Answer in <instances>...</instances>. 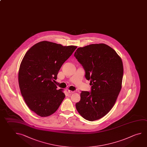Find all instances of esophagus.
<instances>
[{
  "instance_id": "34e87169",
  "label": "esophagus",
  "mask_w": 147,
  "mask_h": 147,
  "mask_svg": "<svg viewBox=\"0 0 147 147\" xmlns=\"http://www.w3.org/2000/svg\"><path fill=\"white\" fill-rule=\"evenodd\" d=\"M68 92L69 93H73L75 92V91H71V90H68Z\"/></svg>"
}]
</instances>
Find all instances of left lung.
<instances>
[{"label": "left lung", "mask_w": 147, "mask_h": 147, "mask_svg": "<svg viewBox=\"0 0 147 147\" xmlns=\"http://www.w3.org/2000/svg\"><path fill=\"white\" fill-rule=\"evenodd\" d=\"M74 56L82 65L85 77L90 80L91 92L82 91L76 104L84 118L93 121L109 113L116 103L122 88L123 66L116 51L103 43L79 47Z\"/></svg>", "instance_id": "8db88e82"}]
</instances>
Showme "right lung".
<instances>
[{"label":"right lung","instance_id":"1","mask_svg":"<svg viewBox=\"0 0 147 147\" xmlns=\"http://www.w3.org/2000/svg\"><path fill=\"white\" fill-rule=\"evenodd\" d=\"M76 48L44 41L26 52L19 69V87L27 105L38 116L54 113L65 98V93L57 90L53 81Z\"/></svg>","mask_w":147,"mask_h":147}]
</instances>
